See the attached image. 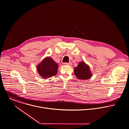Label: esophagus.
<instances>
[{
  "label": "esophagus",
  "instance_id": "1",
  "mask_svg": "<svg viewBox=\"0 0 129 129\" xmlns=\"http://www.w3.org/2000/svg\"><path fill=\"white\" fill-rule=\"evenodd\" d=\"M64 65H68V66H70L71 64V62H64Z\"/></svg>",
  "mask_w": 129,
  "mask_h": 129
}]
</instances>
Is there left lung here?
<instances>
[{"instance_id":"obj_1","label":"left lung","mask_w":129,"mask_h":129,"mask_svg":"<svg viewBox=\"0 0 129 129\" xmlns=\"http://www.w3.org/2000/svg\"><path fill=\"white\" fill-rule=\"evenodd\" d=\"M74 73L79 79L82 80L88 79L92 76L89 67L83 61L74 69Z\"/></svg>"}]
</instances>
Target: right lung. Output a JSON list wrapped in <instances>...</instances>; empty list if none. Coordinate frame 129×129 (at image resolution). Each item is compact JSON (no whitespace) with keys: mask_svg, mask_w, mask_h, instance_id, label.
Masks as SVG:
<instances>
[{"mask_svg":"<svg viewBox=\"0 0 129 129\" xmlns=\"http://www.w3.org/2000/svg\"><path fill=\"white\" fill-rule=\"evenodd\" d=\"M58 64L51 58L48 57L44 59L38 66L39 74L45 79L56 75Z\"/></svg>","mask_w":129,"mask_h":129,"instance_id":"obj_1","label":"right lung"}]
</instances>
